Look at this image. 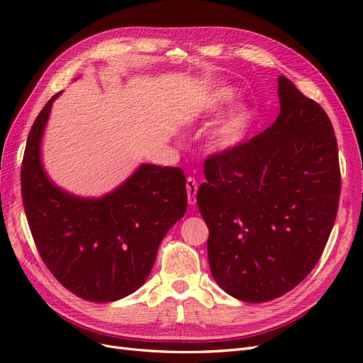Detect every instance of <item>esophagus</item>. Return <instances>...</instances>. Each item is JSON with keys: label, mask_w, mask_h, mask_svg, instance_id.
Instances as JSON below:
<instances>
[{"label": "esophagus", "mask_w": 363, "mask_h": 363, "mask_svg": "<svg viewBox=\"0 0 363 363\" xmlns=\"http://www.w3.org/2000/svg\"><path fill=\"white\" fill-rule=\"evenodd\" d=\"M186 189H188V201L194 206L196 203V191H199V183L194 177H188L186 180Z\"/></svg>", "instance_id": "esophagus-1"}]
</instances>
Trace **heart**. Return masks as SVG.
Here are the masks:
<instances>
[{
	"label": "heart",
	"mask_w": 363,
	"mask_h": 363,
	"mask_svg": "<svg viewBox=\"0 0 363 363\" xmlns=\"http://www.w3.org/2000/svg\"><path fill=\"white\" fill-rule=\"evenodd\" d=\"M233 92L230 89H219L215 95L211 107L207 112H215L216 108L221 107L224 103L232 100ZM250 113L245 107L238 106L230 112L221 123H219L212 135V144L218 148H228L233 147L244 136L247 125H248Z\"/></svg>",
	"instance_id": "obj_1"
}]
</instances>
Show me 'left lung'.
I'll list each match as a JSON object with an SVG mask.
<instances>
[{
  "instance_id": "obj_1",
  "label": "left lung",
  "mask_w": 363,
  "mask_h": 363,
  "mask_svg": "<svg viewBox=\"0 0 363 363\" xmlns=\"http://www.w3.org/2000/svg\"><path fill=\"white\" fill-rule=\"evenodd\" d=\"M279 100L276 123L204 160L207 182L196 192L212 276L247 303L279 298L307 277L339 206L330 119L286 77L279 79Z\"/></svg>"
}]
</instances>
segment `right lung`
<instances>
[{
  "mask_svg": "<svg viewBox=\"0 0 363 363\" xmlns=\"http://www.w3.org/2000/svg\"><path fill=\"white\" fill-rule=\"evenodd\" d=\"M59 94L35 119L24 151L21 191L28 227L40 259L62 286L87 301H115L144 284L162 239L183 218L186 177L180 168L142 164L100 200L60 191L39 157L43 128Z\"/></svg>",
  "mask_w": 363,
  "mask_h": 363,
  "instance_id": "1",
  "label": "right lung"
}]
</instances>
